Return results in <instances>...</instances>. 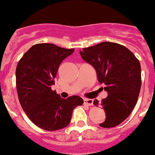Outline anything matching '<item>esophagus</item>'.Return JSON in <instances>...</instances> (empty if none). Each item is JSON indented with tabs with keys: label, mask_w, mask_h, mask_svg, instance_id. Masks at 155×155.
<instances>
[{
	"label": "esophagus",
	"mask_w": 155,
	"mask_h": 155,
	"mask_svg": "<svg viewBox=\"0 0 155 155\" xmlns=\"http://www.w3.org/2000/svg\"><path fill=\"white\" fill-rule=\"evenodd\" d=\"M93 103H94V101H93L92 99H84V104L87 105L91 106L93 105Z\"/></svg>",
	"instance_id": "1"
}]
</instances>
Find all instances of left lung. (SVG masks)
Returning <instances> with one entry per match:
<instances>
[{
    "instance_id": "8db88e82",
    "label": "left lung",
    "mask_w": 155,
    "mask_h": 155,
    "mask_svg": "<svg viewBox=\"0 0 155 155\" xmlns=\"http://www.w3.org/2000/svg\"><path fill=\"white\" fill-rule=\"evenodd\" d=\"M80 55L96 70L99 83L105 85L107 97L99 103L105 111L106 119L99 124L111 128L125 121L137 104L141 87V68L139 60L125 46L103 42L83 48Z\"/></svg>"
}]
</instances>
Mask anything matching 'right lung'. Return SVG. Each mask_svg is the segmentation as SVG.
I'll list each match as a JSON object with an SVG mask.
<instances>
[{
	"label": "right lung",
	"instance_id": "add662e5",
	"mask_svg": "<svg viewBox=\"0 0 155 155\" xmlns=\"http://www.w3.org/2000/svg\"><path fill=\"white\" fill-rule=\"evenodd\" d=\"M75 49H65L53 44H37L23 54L16 67V88L22 109L35 125L48 131L66 127L72 111L82 105L79 96L60 97L54 84L59 65Z\"/></svg>",
	"mask_w": 155,
	"mask_h": 155
}]
</instances>
